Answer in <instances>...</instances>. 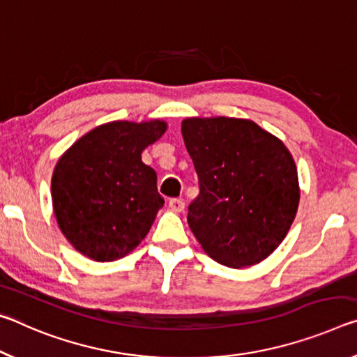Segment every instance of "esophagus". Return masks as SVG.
Listing matches in <instances>:
<instances>
[{
  "label": "esophagus",
  "instance_id": "34e87169",
  "mask_svg": "<svg viewBox=\"0 0 357 357\" xmlns=\"http://www.w3.org/2000/svg\"><path fill=\"white\" fill-rule=\"evenodd\" d=\"M169 208H171L175 213H180V212H183L185 202L182 199H171L169 201Z\"/></svg>",
  "mask_w": 357,
  "mask_h": 357
}]
</instances>
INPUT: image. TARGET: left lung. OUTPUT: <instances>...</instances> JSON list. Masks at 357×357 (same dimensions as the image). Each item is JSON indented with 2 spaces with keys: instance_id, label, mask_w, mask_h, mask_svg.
Instances as JSON below:
<instances>
[{
  "instance_id": "8db88e82",
  "label": "left lung",
  "mask_w": 357,
  "mask_h": 357,
  "mask_svg": "<svg viewBox=\"0 0 357 357\" xmlns=\"http://www.w3.org/2000/svg\"><path fill=\"white\" fill-rule=\"evenodd\" d=\"M182 136L199 178L188 225L201 248L234 268L264 261L299 207L291 151L255 121L234 116H188Z\"/></svg>"
}]
</instances>
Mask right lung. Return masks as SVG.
Returning a JSON list of instances; mask_svg holds the SVG:
<instances>
[{
    "instance_id": "1",
    "label": "right lung",
    "mask_w": 357,
    "mask_h": 357,
    "mask_svg": "<svg viewBox=\"0 0 357 357\" xmlns=\"http://www.w3.org/2000/svg\"><path fill=\"white\" fill-rule=\"evenodd\" d=\"M167 130L165 120H115L84 134L52 174V207L66 241L86 258H125L147 236L165 199L142 151Z\"/></svg>"
}]
</instances>
